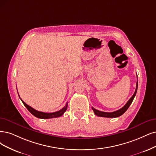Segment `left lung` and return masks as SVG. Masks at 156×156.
<instances>
[{
	"label": "left lung",
	"instance_id": "left-lung-1",
	"mask_svg": "<svg viewBox=\"0 0 156 156\" xmlns=\"http://www.w3.org/2000/svg\"><path fill=\"white\" fill-rule=\"evenodd\" d=\"M137 81L136 83V90L134 92V94L132 95V96L130 98V100L127 101V103H126V104L122 108L119 109V110L116 111H114L112 112H102V111H100L98 110H96L94 108L92 107L93 108V110L94 112V114L96 115V116H99V117H105V118H117L119 117L120 116H122L123 114H124L125 112V111L127 110L128 108L129 107V106L130 105V104L132 103V101H133L134 97L136 94V92L137 90Z\"/></svg>",
	"mask_w": 156,
	"mask_h": 156
}]
</instances>
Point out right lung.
I'll return each mask as SVG.
<instances>
[{"mask_svg": "<svg viewBox=\"0 0 156 156\" xmlns=\"http://www.w3.org/2000/svg\"><path fill=\"white\" fill-rule=\"evenodd\" d=\"M20 100L22 101L23 104H24V106L27 108V110L30 111L33 115V116H34L38 118H41V119H49V118H57V117L62 116V115L63 114V113H64L66 111L67 108V103L66 106L63 108H62L61 110L57 111V112H55L46 113V112H40V111H38L35 110V109H34L31 107L27 105L24 101L22 100L21 98H20Z\"/></svg>", "mask_w": 156, "mask_h": 156, "instance_id": "add662e5", "label": "right lung"}]
</instances>
